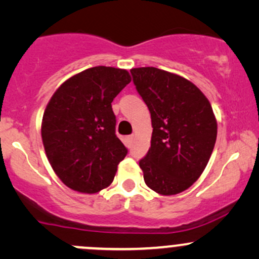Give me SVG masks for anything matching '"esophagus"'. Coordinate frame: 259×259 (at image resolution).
Listing matches in <instances>:
<instances>
[{"instance_id":"34e87169","label":"esophagus","mask_w":259,"mask_h":259,"mask_svg":"<svg viewBox=\"0 0 259 259\" xmlns=\"http://www.w3.org/2000/svg\"><path fill=\"white\" fill-rule=\"evenodd\" d=\"M134 138H135V136H134V135H129V136H127V142H129V145L133 144Z\"/></svg>"}]
</instances>
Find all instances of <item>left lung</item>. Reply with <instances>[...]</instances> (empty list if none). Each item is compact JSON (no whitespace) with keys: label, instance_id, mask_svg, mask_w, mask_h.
Instances as JSON below:
<instances>
[{"label":"left lung","instance_id":"left-lung-1","mask_svg":"<svg viewBox=\"0 0 259 259\" xmlns=\"http://www.w3.org/2000/svg\"><path fill=\"white\" fill-rule=\"evenodd\" d=\"M152 120L151 147L139 162L157 194L185 191L203 173L217 140L212 106L191 81L154 67L130 70Z\"/></svg>","mask_w":259,"mask_h":259}]
</instances>
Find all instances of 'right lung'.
I'll use <instances>...</instances> for the list:
<instances>
[{"label":"right lung","instance_id":"1","mask_svg":"<svg viewBox=\"0 0 259 259\" xmlns=\"http://www.w3.org/2000/svg\"><path fill=\"white\" fill-rule=\"evenodd\" d=\"M132 81L125 69L94 67L57 89L45 109L41 136L64 185L95 194L111 185L127 150L115 135L114 97Z\"/></svg>","mask_w":259,"mask_h":259}]
</instances>
